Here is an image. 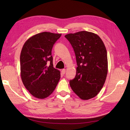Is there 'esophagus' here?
Returning <instances> with one entry per match:
<instances>
[{"mask_svg": "<svg viewBox=\"0 0 130 130\" xmlns=\"http://www.w3.org/2000/svg\"><path fill=\"white\" fill-rule=\"evenodd\" d=\"M65 71H66V70H65V69H62V70H61V74H62V75H63V74H65Z\"/></svg>", "mask_w": 130, "mask_h": 130, "instance_id": "esophagus-1", "label": "esophagus"}]
</instances>
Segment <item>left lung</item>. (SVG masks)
<instances>
[{
  "instance_id": "8db88e82",
  "label": "left lung",
  "mask_w": 130,
  "mask_h": 130,
  "mask_svg": "<svg viewBox=\"0 0 130 130\" xmlns=\"http://www.w3.org/2000/svg\"><path fill=\"white\" fill-rule=\"evenodd\" d=\"M65 37L75 52L76 74L69 84L83 100L94 98L100 92L108 73L107 50L100 37L93 32L80 31Z\"/></svg>"
}]
</instances>
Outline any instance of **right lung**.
<instances>
[{
  "instance_id": "1",
  "label": "right lung",
  "mask_w": 130,
  "mask_h": 130,
  "mask_svg": "<svg viewBox=\"0 0 130 130\" xmlns=\"http://www.w3.org/2000/svg\"><path fill=\"white\" fill-rule=\"evenodd\" d=\"M61 34L43 32L24 43L20 55L21 76L26 89L35 97L51 95L60 79V71L53 67L51 51Z\"/></svg>"
}]
</instances>
